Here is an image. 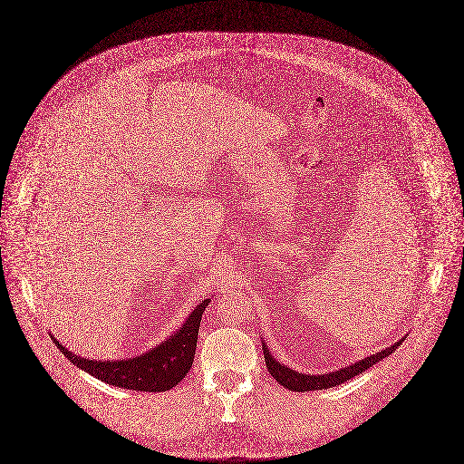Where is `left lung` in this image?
<instances>
[{
	"instance_id": "1",
	"label": "left lung",
	"mask_w": 464,
	"mask_h": 464,
	"mask_svg": "<svg viewBox=\"0 0 464 464\" xmlns=\"http://www.w3.org/2000/svg\"><path fill=\"white\" fill-rule=\"evenodd\" d=\"M401 343H402V341L395 343L393 346L383 350V352H380V353H376V355L363 358V360H360V362L350 365V367H344V369L335 371V372H330V374H320V376H314V374H313V376L302 374V372H296V371L289 369L285 363H279L276 358H272L268 348H266L265 344H263V353H265V362H266L268 372L279 382V385H283V387L293 391V392H307V391H324V389L341 385V383H344V382H350L352 378H355L357 374L363 372L365 369L372 367L376 362L389 357Z\"/></svg>"
}]
</instances>
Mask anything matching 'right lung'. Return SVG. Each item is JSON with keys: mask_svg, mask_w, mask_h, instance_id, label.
Returning <instances> with one entry per match:
<instances>
[{"mask_svg": "<svg viewBox=\"0 0 464 464\" xmlns=\"http://www.w3.org/2000/svg\"><path fill=\"white\" fill-rule=\"evenodd\" d=\"M208 304L210 300L199 304L171 339L150 350L146 355L130 360H88L69 352L54 337L53 341L72 363L112 387L140 392H166L177 387L192 367L199 323Z\"/></svg>", "mask_w": 464, "mask_h": 464, "instance_id": "add662e5", "label": "right lung"}]
</instances>
